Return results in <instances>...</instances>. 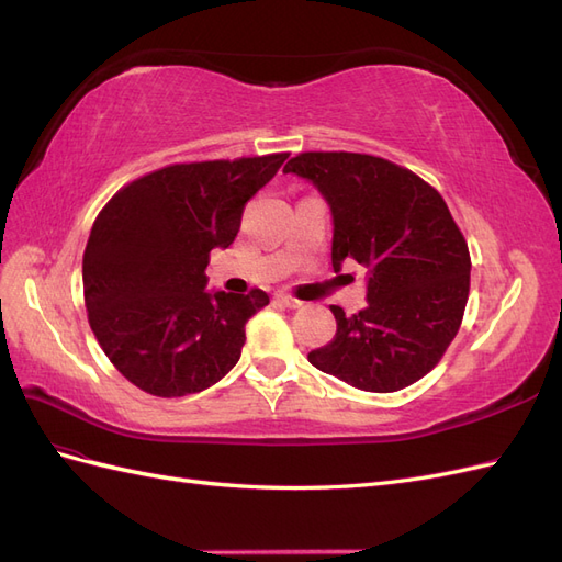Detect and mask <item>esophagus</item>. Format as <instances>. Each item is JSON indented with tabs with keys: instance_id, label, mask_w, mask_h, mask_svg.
Instances as JSON below:
<instances>
[{
	"instance_id": "1",
	"label": "esophagus",
	"mask_w": 562,
	"mask_h": 562,
	"mask_svg": "<svg viewBox=\"0 0 562 562\" xmlns=\"http://www.w3.org/2000/svg\"><path fill=\"white\" fill-rule=\"evenodd\" d=\"M277 302L279 304H283V307H288V310H300L302 307V300H297V297H293V295H288V293H279L277 295Z\"/></svg>"
}]
</instances>
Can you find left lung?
<instances>
[{
    "label": "left lung",
    "mask_w": 562,
    "mask_h": 562,
    "mask_svg": "<svg viewBox=\"0 0 562 562\" xmlns=\"http://www.w3.org/2000/svg\"><path fill=\"white\" fill-rule=\"evenodd\" d=\"M283 173L310 180L333 213V269H368V304L310 363L356 389L389 394L440 361L469 300L471 258L443 196L413 171L356 151H302Z\"/></svg>",
    "instance_id": "obj_1"
}]
</instances>
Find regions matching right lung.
I'll return each instance as SVG.
<instances>
[{"label": "right lung", "instance_id": "add662e5", "mask_svg": "<svg viewBox=\"0 0 562 562\" xmlns=\"http://www.w3.org/2000/svg\"><path fill=\"white\" fill-rule=\"evenodd\" d=\"M285 151L173 164L122 187L98 213L83 250L91 330L122 375L151 396L196 394L223 380L269 304L206 291L213 248H227L248 199L277 176Z\"/></svg>", "mask_w": 562, "mask_h": 562}]
</instances>
